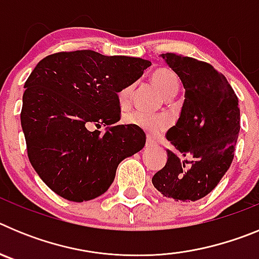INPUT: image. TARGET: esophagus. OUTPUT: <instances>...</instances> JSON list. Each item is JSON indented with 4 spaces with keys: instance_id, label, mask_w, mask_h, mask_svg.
Instances as JSON below:
<instances>
[{
    "instance_id": "34e87169",
    "label": "esophagus",
    "mask_w": 259,
    "mask_h": 259,
    "mask_svg": "<svg viewBox=\"0 0 259 259\" xmlns=\"http://www.w3.org/2000/svg\"><path fill=\"white\" fill-rule=\"evenodd\" d=\"M145 146L146 148H154V146H157V143H155L154 140H152V139H148Z\"/></svg>"
}]
</instances>
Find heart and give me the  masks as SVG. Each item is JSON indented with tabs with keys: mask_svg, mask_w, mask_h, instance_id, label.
Instances as JSON below:
<instances>
[{
	"mask_svg": "<svg viewBox=\"0 0 259 259\" xmlns=\"http://www.w3.org/2000/svg\"><path fill=\"white\" fill-rule=\"evenodd\" d=\"M152 83L154 84L158 92L161 93L164 98L172 97L179 91V79L172 70L167 67H159L153 71ZM132 91H134V87L128 85L119 92L118 100L120 106L124 107L130 104ZM123 120H124L125 124L140 128L152 137L159 136L168 127V119L166 116L148 115V114H143L140 111H132V113L125 114Z\"/></svg>",
	"mask_w": 259,
	"mask_h": 259,
	"instance_id": "obj_1",
	"label": "heart"
}]
</instances>
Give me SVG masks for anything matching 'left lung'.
I'll use <instances>...</instances> for the list:
<instances>
[{"mask_svg":"<svg viewBox=\"0 0 259 259\" xmlns=\"http://www.w3.org/2000/svg\"><path fill=\"white\" fill-rule=\"evenodd\" d=\"M185 89L179 119L166 134L172 145L152 183L164 197L197 201L218 185L235 154L240 132L239 100L211 65L175 53L162 54Z\"/></svg>","mask_w":259,"mask_h":259,"instance_id":"8db88e82","label":"left lung"}]
</instances>
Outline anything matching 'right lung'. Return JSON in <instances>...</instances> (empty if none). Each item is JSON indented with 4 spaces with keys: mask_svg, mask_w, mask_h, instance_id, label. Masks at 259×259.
I'll return each instance as SVG.
<instances>
[{
    "mask_svg": "<svg viewBox=\"0 0 259 259\" xmlns=\"http://www.w3.org/2000/svg\"><path fill=\"white\" fill-rule=\"evenodd\" d=\"M150 65L76 50L48 56L33 68L20 122L29 162L53 192L74 202L93 200L109 189L118 164L143 149L145 134L135 125H114L105 134L91 128L119 122L118 93Z\"/></svg>",
    "mask_w": 259,
    "mask_h": 259,
    "instance_id": "right-lung-1",
    "label": "right lung"
}]
</instances>
